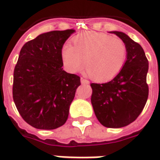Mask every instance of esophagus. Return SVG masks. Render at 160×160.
I'll list each match as a JSON object with an SVG mask.
<instances>
[{
	"mask_svg": "<svg viewBox=\"0 0 160 160\" xmlns=\"http://www.w3.org/2000/svg\"><path fill=\"white\" fill-rule=\"evenodd\" d=\"M81 82L82 84H89V82L87 80V79H84L83 78H81Z\"/></svg>",
	"mask_w": 160,
	"mask_h": 160,
	"instance_id": "esophagus-1",
	"label": "esophagus"
}]
</instances>
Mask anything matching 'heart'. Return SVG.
I'll use <instances>...</instances> for the list:
<instances>
[{
  "label": "heart",
  "instance_id": "obj_1",
  "mask_svg": "<svg viewBox=\"0 0 160 160\" xmlns=\"http://www.w3.org/2000/svg\"><path fill=\"white\" fill-rule=\"evenodd\" d=\"M73 46L64 45L62 60L68 71L76 73L82 64L89 78L108 81L120 73L127 59V46L121 38L104 32H87L77 35Z\"/></svg>",
  "mask_w": 160,
  "mask_h": 160
}]
</instances>
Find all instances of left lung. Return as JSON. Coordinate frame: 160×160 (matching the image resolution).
<instances>
[{
    "label": "left lung",
    "mask_w": 160,
    "mask_h": 160,
    "mask_svg": "<svg viewBox=\"0 0 160 160\" xmlns=\"http://www.w3.org/2000/svg\"><path fill=\"white\" fill-rule=\"evenodd\" d=\"M117 35L127 46V60L114 79L105 83H91V103L96 118L106 128H119L134 122L148 97L147 60L143 48L122 32Z\"/></svg>",
    "instance_id": "obj_1"
}]
</instances>
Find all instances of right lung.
<instances>
[{"mask_svg": "<svg viewBox=\"0 0 160 160\" xmlns=\"http://www.w3.org/2000/svg\"><path fill=\"white\" fill-rule=\"evenodd\" d=\"M75 30L52 31L27 42L13 71V98L24 121L35 128L52 130L66 122L78 75L62 66V48Z\"/></svg>", "mask_w": 160, "mask_h": 160, "instance_id": "obj_1", "label": "right lung"}]
</instances>
